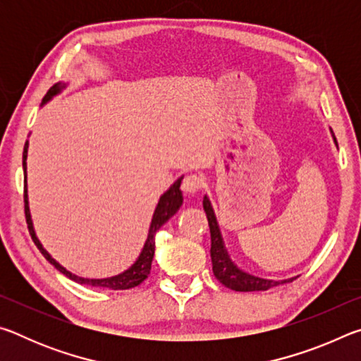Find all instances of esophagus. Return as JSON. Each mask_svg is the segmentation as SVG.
<instances>
[{"label": "esophagus", "mask_w": 361, "mask_h": 361, "mask_svg": "<svg viewBox=\"0 0 361 361\" xmlns=\"http://www.w3.org/2000/svg\"><path fill=\"white\" fill-rule=\"evenodd\" d=\"M202 186H204V178H202V176H199V175H188L181 183V189L189 195L197 192Z\"/></svg>", "instance_id": "34e87169"}]
</instances>
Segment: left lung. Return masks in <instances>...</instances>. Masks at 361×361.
Returning <instances> with one entry per match:
<instances>
[{"label":"left lung","mask_w":361,"mask_h":361,"mask_svg":"<svg viewBox=\"0 0 361 361\" xmlns=\"http://www.w3.org/2000/svg\"><path fill=\"white\" fill-rule=\"evenodd\" d=\"M204 210L207 213V219H209V226H210V237H212L210 256H212V264H213V274H215V277L224 286H228V288L234 291H266L269 288H274V286L288 283L291 280H295V279L267 280V279L252 276V274H248L237 267L234 262H232L228 250L224 247L221 232H219L218 223H216V216L215 213H213L210 200L207 195L204 197Z\"/></svg>","instance_id":"8db88e82"}]
</instances>
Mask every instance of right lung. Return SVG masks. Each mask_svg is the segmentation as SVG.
Here are the masks:
<instances>
[{
  "label": "right lung",
  "mask_w": 361,
  "mask_h": 361,
  "mask_svg": "<svg viewBox=\"0 0 361 361\" xmlns=\"http://www.w3.org/2000/svg\"><path fill=\"white\" fill-rule=\"evenodd\" d=\"M65 85L57 82L56 85H52L49 89V92L46 94L44 99H42V103H46L47 100H51L54 95L60 92V89H63ZM27 152H28V142L23 146V157H22V164H23V172H25V186H23V202H25V218H27V224H28V231L30 235L35 242V245L39 248V252L42 253V256L51 262L52 266H56L57 271H60L71 280L75 282L81 283V285H92V286H100V288H109V290H129L133 288V286H138L140 283L143 282L145 279H148L149 271H151V262L152 258H154V248H156V232L161 229V226L166 224L170 218H172L176 212L180 210V207L183 204V195L180 191V185H181V178L176 180L167 192L162 194V197L159 199V204L154 210V215H152V221L149 226V232H148V239L145 242V247L140 253L138 259L133 262V264L124 271L119 276L114 277H108V279H82L78 277L75 274H71L66 271L65 267H62L59 262L49 255L44 248H42L41 242L38 240V237L35 234L33 229V223H32V216H30V209H28V197H27Z\"/></svg>",
  "instance_id": "right-lung-1"
}]
</instances>
